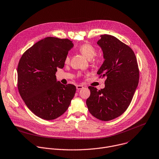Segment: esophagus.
<instances>
[{"label": "esophagus", "mask_w": 159, "mask_h": 159, "mask_svg": "<svg viewBox=\"0 0 159 159\" xmlns=\"http://www.w3.org/2000/svg\"><path fill=\"white\" fill-rule=\"evenodd\" d=\"M83 88V85H77V86H76V89H77V90H80V89H82Z\"/></svg>", "instance_id": "1"}]
</instances>
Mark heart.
I'll list each match as a JSON object with an SVG mask.
<instances>
[{
    "instance_id": "obj_1",
    "label": "heart",
    "mask_w": 159,
    "mask_h": 159,
    "mask_svg": "<svg viewBox=\"0 0 159 159\" xmlns=\"http://www.w3.org/2000/svg\"><path fill=\"white\" fill-rule=\"evenodd\" d=\"M79 52L81 54L86 57L88 60H91L95 55L96 50L93 46H92L90 43H84L79 48ZM69 61V57L67 56L66 58V62H67Z\"/></svg>"
}]
</instances>
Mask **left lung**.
<instances>
[{
    "mask_svg": "<svg viewBox=\"0 0 159 159\" xmlns=\"http://www.w3.org/2000/svg\"><path fill=\"white\" fill-rule=\"evenodd\" d=\"M97 43L104 61L97 74L106 77L105 87L98 90L90 86L86 100L90 113L95 118L109 121L121 116L132 100L139 80L136 57L130 47L111 35H101Z\"/></svg>",
    "mask_w": 159,
    "mask_h": 159,
    "instance_id": "left-lung-1",
    "label": "left lung"
}]
</instances>
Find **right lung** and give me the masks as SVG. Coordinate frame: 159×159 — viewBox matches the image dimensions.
<instances>
[{"mask_svg": "<svg viewBox=\"0 0 159 159\" xmlns=\"http://www.w3.org/2000/svg\"><path fill=\"white\" fill-rule=\"evenodd\" d=\"M72 41L48 37L35 43L21 57L17 67L19 93L29 110L47 120L62 116L68 109L76 87L57 81V68L62 69Z\"/></svg>", "mask_w": 159, "mask_h": 159, "instance_id": "add662e5", "label": "right lung"}]
</instances>
